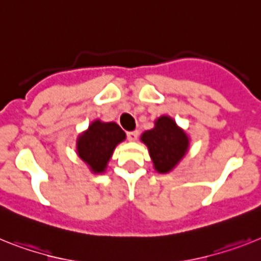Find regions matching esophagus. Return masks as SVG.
<instances>
[{"label": "esophagus", "mask_w": 261, "mask_h": 261, "mask_svg": "<svg viewBox=\"0 0 261 261\" xmlns=\"http://www.w3.org/2000/svg\"><path fill=\"white\" fill-rule=\"evenodd\" d=\"M138 135H139L138 131H128V133H127V139L130 142H135L138 139Z\"/></svg>", "instance_id": "obj_1"}]
</instances>
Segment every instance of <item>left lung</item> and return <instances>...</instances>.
I'll return each instance as SVG.
<instances>
[{
    "label": "left lung",
    "instance_id": "left-lung-1",
    "mask_svg": "<svg viewBox=\"0 0 261 261\" xmlns=\"http://www.w3.org/2000/svg\"><path fill=\"white\" fill-rule=\"evenodd\" d=\"M141 141L147 146L155 171L159 174L171 172L190 148L187 133L168 115L155 119L154 127L144 131Z\"/></svg>",
    "mask_w": 261,
    "mask_h": 261
}]
</instances>
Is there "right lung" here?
I'll return each instance as SVG.
<instances>
[{"instance_id":"right-lung-1","label":"right lung","mask_w":261,"mask_h":261,"mask_svg":"<svg viewBox=\"0 0 261 261\" xmlns=\"http://www.w3.org/2000/svg\"><path fill=\"white\" fill-rule=\"evenodd\" d=\"M126 139L115 122L93 120L76 138V154L93 174H103L118 144Z\"/></svg>"}]
</instances>
